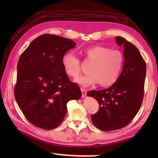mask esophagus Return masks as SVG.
<instances>
[{"label": "esophagus", "mask_w": 158, "mask_h": 158, "mask_svg": "<svg viewBox=\"0 0 158 158\" xmlns=\"http://www.w3.org/2000/svg\"><path fill=\"white\" fill-rule=\"evenodd\" d=\"M81 93H82V98H85L87 94L86 90H85L84 89H81Z\"/></svg>", "instance_id": "obj_1"}]
</instances>
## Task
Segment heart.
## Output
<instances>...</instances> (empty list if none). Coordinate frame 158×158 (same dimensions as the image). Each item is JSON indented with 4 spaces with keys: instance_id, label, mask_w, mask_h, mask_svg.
Returning <instances> with one entry per match:
<instances>
[{
    "instance_id": "heart-1",
    "label": "heart",
    "mask_w": 158,
    "mask_h": 158,
    "mask_svg": "<svg viewBox=\"0 0 158 158\" xmlns=\"http://www.w3.org/2000/svg\"><path fill=\"white\" fill-rule=\"evenodd\" d=\"M83 53L85 59L92 63L88 72L89 75L80 77L74 81L85 87L98 83L101 86L108 87L117 81L124 65L123 55L120 51L94 45L85 48ZM61 63L64 71L69 77L77 78L79 75V60L73 53H65Z\"/></svg>"
}]
</instances>
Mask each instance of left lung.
I'll return each instance as SVG.
<instances>
[{"instance_id": "1", "label": "left lung", "mask_w": 158, "mask_h": 158, "mask_svg": "<svg viewBox=\"0 0 158 158\" xmlns=\"http://www.w3.org/2000/svg\"><path fill=\"white\" fill-rule=\"evenodd\" d=\"M116 42L123 47L125 61L121 75L108 89L87 93L100 105L98 113L91 116V121L102 131L118 130L129 124L139 110L143 97L145 61L137 48L123 37H116Z\"/></svg>"}]
</instances>
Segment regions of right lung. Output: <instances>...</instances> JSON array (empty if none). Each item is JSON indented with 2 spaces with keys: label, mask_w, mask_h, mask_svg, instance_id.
Returning <instances> with one entry per match:
<instances>
[{
  "label": "right lung",
  "mask_w": 158,
  "mask_h": 158,
  "mask_svg": "<svg viewBox=\"0 0 158 158\" xmlns=\"http://www.w3.org/2000/svg\"><path fill=\"white\" fill-rule=\"evenodd\" d=\"M71 40L44 34L32 41L17 64L15 97L26 119L35 126L54 129L63 121L67 103L81 92L69 81L63 68V56L75 47Z\"/></svg>",
  "instance_id": "add662e5"
}]
</instances>
